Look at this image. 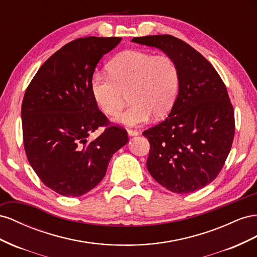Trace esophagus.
Instances as JSON below:
<instances>
[{
    "label": "esophagus",
    "mask_w": 257,
    "mask_h": 257,
    "mask_svg": "<svg viewBox=\"0 0 257 257\" xmlns=\"http://www.w3.org/2000/svg\"><path fill=\"white\" fill-rule=\"evenodd\" d=\"M127 133H128V136H129V137H136V136L139 135V131L134 130V129H128Z\"/></svg>",
    "instance_id": "34e87169"
}]
</instances>
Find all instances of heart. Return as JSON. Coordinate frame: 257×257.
I'll return each mask as SVG.
<instances>
[{
  "label": "heart",
  "instance_id": "b5f03b06",
  "mask_svg": "<svg viewBox=\"0 0 257 257\" xmlns=\"http://www.w3.org/2000/svg\"><path fill=\"white\" fill-rule=\"evenodd\" d=\"M108 74L93 73L91 93L98 107L107 116L118 113L128 94L130 105L115 121L139 126L170 112L177 99L180 73L168 56H155L142 50H127L107 64Z\"/></svg>",
  "mask_w": 257,
  "mask_h": 257
}]
</instances>
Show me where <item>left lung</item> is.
<instances>
[{
  "instance_id": "obj_1",
  "label": "left lung",
  "mask_w": 257,
  "mask_h": 257,
  "mask_svg": "<svg viewBox=\"0 0 257 257\" xmlns=\"http://www.w3.org/2000/svg\"><path fill=\"white\" fill-rule=\"evenodd\" d=\"M133 42L163 50L177 63L180 86L167 118L148 130L146 166L172 193L187 194L210 184L221 172L234 136L233 107L212 64L172 35H149Z\"/></svg>"
}]
</instances>
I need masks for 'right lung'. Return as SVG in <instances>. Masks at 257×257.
<instances>
[{
  "label": "right lung",
  "mask_w": 257,
  "mask_h": 257,
  "mask_svg": "<svg viewBox=\"0 0 257 257\" xmlns=\"http://www.w3.org/2000/svg\"><path fill=\"white\" fill-rule=\"evenodd\" d=\"M120 38L87 36L49 57L28 86L23 105L24 145L41 181L65 197H79L104 178L109 160L128 142L93 100L90 82L98 62ZM99 126L97 139L87 137Z\"/></svg>",
  "instance_id": "right-lung-1"
}]
</instances>
